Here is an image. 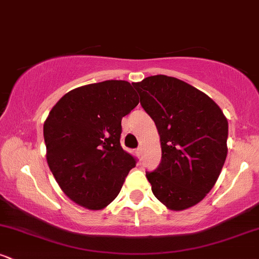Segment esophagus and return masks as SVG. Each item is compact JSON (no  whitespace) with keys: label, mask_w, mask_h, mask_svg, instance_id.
<instances>
[{"label":"esophagus","mask_w":259,"mask_h":259,"mask_svg":"<svg viewBox=\"0 0 259 259\" xmlns=\"http://www.w3.org/2000/svg\"><path fill=\"white\" fill-rule=\"evenodd\" d=\"M141 151H142V148H141V146H140V147H138V148H136V153H138V156L140 157V156H141Z\"/></svg>","instance_id":"obj_1"}]
</instances>
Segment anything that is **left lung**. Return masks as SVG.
I'll list each match as a JSON object with an SVG mask.
<instances>
[{
	"mask_svg": "<svg viewBox=\"0 0 259 259\" xmlns=\"http://www.w3.org/2000/svg\"><path fill=\"white\" fill-rule=\"evenodd\" d=\"M133 86L160 138L159 165L146 171L153 195L171 210L195 206L224 165L227 118L206 94L173 76H148Z\"/></svg>",
	"mask_w": 259,
	"mask_h": 259,
	"instance_id": "left-lung-1",
	"label": "left lung"
}]
</instances>
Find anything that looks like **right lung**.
Instances as JSON below:
<instances>
[{"mask_svg": "<svg viewBox=\"0 0 259 259\" xmlns=\"http://www.w3.org/2000/svg\"><path fill=\"white\" fill-rule=\"evenodd\" d=\"M139 105L130 82L106 80L74 89L44 124L46 159L70 200L102 209L120 192L136 158L120 145L121 118Z\"/></svg>", "mask_w": 259, "mask_h": 259, "instance_id": "add662e5", "label": "right lung"}]
</instances>
